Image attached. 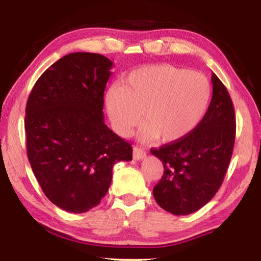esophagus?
I'll return each mask as SVG.
<instances>
[{
  "instance_id": "34e87169",
  "label": "esophagus",
  "mask_w": 261,
  "mask_h": 261,
  "mask_svg": "<svg viewBox=\"0 0 261 261\" xmlns=\"http://www.w3.org/2000/svg\"><path fill=\"white\" fill-rule=\"evenodd\" d=\"M146 156V151L144 148L138 147V146H134L133 147V158L135 160H141Z\"/></svg>"
}]
</instances>
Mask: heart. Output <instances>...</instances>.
I'll use <instances>...</instances> for the list:
<instances>
[{"label": "heart", "mask_w": 261, "mask_h": 261, "mask_svg": "<svg viewBox=\"0 0 261 261\" xmlns=\"http://www.w3.org/2000/svg\"><path fill=\"white\" fill-rule=\"evenodd\" d=\"M210 97L209 81L198 72L172 65L137 69L106 94V108L114 130L127 137L140 121V140L160 137L176 142L188 137L204 115Z\"/></svg>", "instance_id": "1"}]
</instances>
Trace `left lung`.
Wrapping results in <instances>:
<instances>
[{
    "instance_id": "8db88e82",
    "label": "left lung",
    "mask_w": 261,
    "mask_h": 261,
    "mask_svg": "<svg viewBox=\"0 0 261 261\" xmlns=\"http://www.w3.org/2000/svg\"><path fill=\"white\" fill-rule=\"evenodd\" d=\"M212 83V101L198 126L181 140L151 149L164 165L153 196L159 206L173 215L197 212L215 196L233 154L237 127L233 102L215 73Z\"/></svg>"
}]
</instances>
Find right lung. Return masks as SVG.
<instances>
[{"mask_svg": "<svg viewBox=\"0 0 261 261\" xmlns=\"http://www.w3.org/2000/svg\"><path fill=\"white\" fill-rule=\"evenodd\" d=\"M113 62L98 53H70L34 84L26 106L27 155L49 201L69 213L98 205L117 162L132 146L105 123L103 94Z\"/></svg>", "mask_w": 261, "mask_h": 261, "instance_id": "right-lung-1", "label": "right lung"}]
</instances>
